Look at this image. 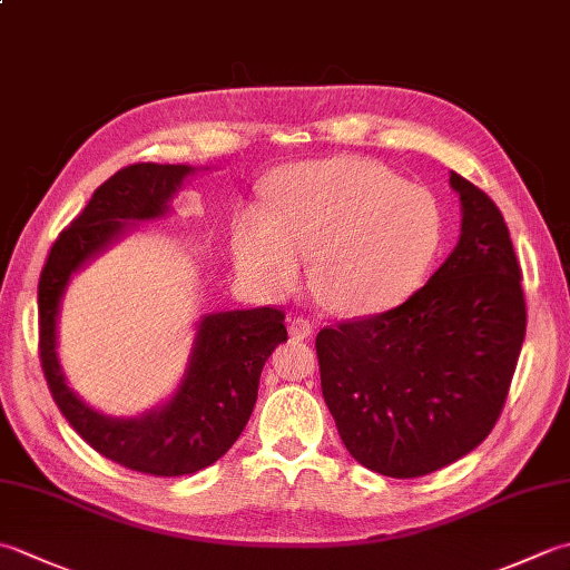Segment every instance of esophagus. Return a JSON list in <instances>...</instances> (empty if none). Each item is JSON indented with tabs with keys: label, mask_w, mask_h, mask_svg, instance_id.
I'll list each match as a JSON object with an SVG mask.
<instances>
[{
	"label": "esophagus",
	"mask_w": 570,
	"mask_h": 570,
	"mask_svg": "<svg viewBox=\"0 0 570 570\" xmlns=\"http://www.w3.org/2000/svg\"><path fill=\"white\" fill-rule=\"evenodd\" d=\"M288 335L296 337V341H304V337L313 335V325L304 316H292L288 318Z\"/></svg>",
	"instance_id": "1"
}]
</instances>
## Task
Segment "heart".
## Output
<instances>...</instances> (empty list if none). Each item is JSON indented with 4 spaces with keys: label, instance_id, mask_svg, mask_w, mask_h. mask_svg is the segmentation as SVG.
I'll return each instance as SVG.
<instances>
[{
    "label": "heart",
    "instance_id": "1",
    "mask_svg": "<svg viewBox=\"0 0 570 570\" xmlns=\"http://www.w3.org/2000/svg\"><path fill=\"white\" fill-rule=\"evenodd\" d=\"M443 239L433 196L365 159L306 161L278 171L269 208L233 225L237 269L292 292L316 257L318 296L335 313L372 316L416 292Z\"/></svg>",
    "mask_w": 570,
    "mask_h": 570
}]
</instances>
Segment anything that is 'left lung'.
I'll return each instance as SVG.
<instances>
[{"label": "left lung", "mask_w": 570, "mask_h": 570, "mask_svg": "<svg viewBox=\"0 0 570 570\" xmlns=\"http://www.w3.org/2000/svg\"><path fill=\"white\" fill-rule=\"evenodd\" d=\"M463 227L404 304L325 325L321 390L360 465L409 480L451 465L498 423L527 333L522 266L485 190L451 171Z\"/></svg>", "instance_id": "obj_1"}]
</instances>
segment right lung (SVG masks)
<instances>
[{
	"instance_id": "add662e5",
	"label": "right lung",
	"mask_w": 570,
	"mask_h": 570,
	"mask_svg": "<svg viewBox=\"0 0 570 570\" xmlns=\"http://www.w3.org/2000/svg\"><path fill=\"white\" fill-rule=\"evenodd\" d=\"M190 166L131 164L92 193L48 252L39 278V360L60 414L102 458L156 478L190 475L223 458L247 426L259 374L286 341L284 311L262 306L205 316L176 396L141 419H107L68 390L56 357V313L70 274L131 220L166 210Z\"/></svg>"
}]
</instances>
